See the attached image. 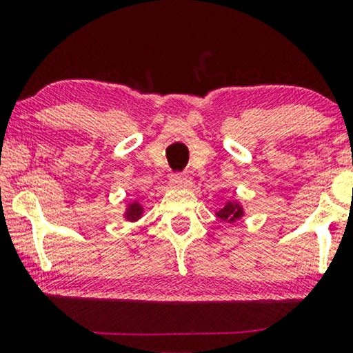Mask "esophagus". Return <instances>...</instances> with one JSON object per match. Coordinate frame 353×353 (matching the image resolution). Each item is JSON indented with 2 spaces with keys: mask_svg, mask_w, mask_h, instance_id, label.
<instances>
[{
  "mask_svg": "<svg viewBox=\"0 0 353 353\" xmlns=\"http://www.w3.org/2000/svg\"><path fill=\"white\" fill-rule=\"evenodd\" d=\"M188 183V176L186 175H181V173H175V175L172 176V185L175 186H186Z\"/></svg>",
  "mask_w": 353,
  "mask_h": 353,
  "instance_id": "obj_1",
  "label": "esophagus"
}]
</instances>
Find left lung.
Here are the masks:
<instances>
[{
    "instance_id": "obj_1",
    "label": "left lung",
    "mask_w": 353,
    "mask_h": 353,
    "mask_svg": "<svg viewBox=\"0 0 353 353\" xmlns=\"http://www.w3.org/2000/svg\"><path fill=\"white\" fill-rule=\"evenodd\" d=\"M243 215V207H241L238 202H226V204L216 212V216H219L220 220L228 221V223H233V221L239 220Z\"/></svg>"
}]
</instances>
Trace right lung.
<instances>
[{"label":"right lung","instance_id":"add662e5","mask_svg":"<svg viewBox=\"0 0 353 353\" xmlns=\"http://www.w3.org/2000/svg\"><path fill=\"white\" fill-rule=\"evenodd\" d=\"M143 215V207L139 205V202H132V204L128 205L127 212H125V219L130 220V221H137L138 219H141Z\"/></svg>","mask_w":353,"mask_h":353}]
</instances>
